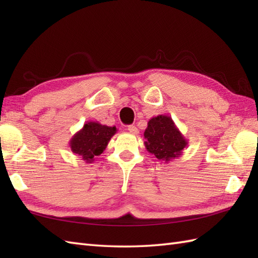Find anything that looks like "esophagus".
Segmentation results:
<instances>
[{
	"mask_svg": "<svg viewBox=\"0 0 258 258\" xmlns=\"http://www.w3.org/2000/svg\"><path fill=\"white\" fill-rule=\"evenodd\" d=\"M127 130H128L130 133H132V134H139V128L136 127L135 125H130L128 127H127Z\"/></svg>",
	"mask_w": 258,
	"mask_h": 258,
	"instance_id": "34e87169",
	"label": "esophagus"
}]
</instances>
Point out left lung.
<instances>
[{"mask_svg": "<svg viewBox=\"0 0 258 258\" xmlns=\"http://www.w3.org/2000/svg\"><path fill=\"white\" fill-rule=\"evenodd\" d=\"M144 145L158 161L168 163L183 154L187 140L168 115L152 117L144 132Z\"/></svg>", "mask_w": 258, "mask_h": 258, "instance_id": "8db88e82", "label": "left lung"}]
</instances>
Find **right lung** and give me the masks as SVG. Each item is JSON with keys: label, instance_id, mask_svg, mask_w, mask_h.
Wrapping results in <instances>:
<instances>
[{"label": "right lung", "instance_id": "1", "mask_svg": "<svg viewBox=\"0 0 258 258\" xmlns=\"http://www.w3.org/2000/svg\"><path fill=\"white\" fill-rule=\"evenodd\" d=\"M117 132L115 126L102 125L98 122L89 120L70 141L71 151L82 156L86 163H93L95 157L105 151L108 142Z\"/></svg>", "mask_w": 258, "mask_h": 258}]
</instances>
